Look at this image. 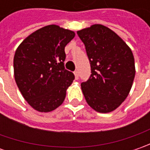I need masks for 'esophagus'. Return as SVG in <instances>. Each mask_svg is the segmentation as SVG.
<instances>
[{
    "label": "esophagus",
    "mask_w": 150,
    "mask_h": 150,
    "mask_svg": "<svg viewBox=\"0 0 150 150\" xmlns=\"http://www.w3.org/2000/svg\"><path fill=\"white\" fill-rule=\"evenodd\" d=\"M74 75H75V78H76V80H78V76H79L78 70L74 71Z\"/></svg>",
    "instance_id": "34e87169"
}]
</instances>
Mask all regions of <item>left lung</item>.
Instances as JSON below:
<instances>
[{
    "instance_id": "8db88e82",
    "label": "left lung",
    "mask_w": 150,
    "mask_h": 150,
    "mask_svg": "<svg viewBox=\"0 0 150 150\" xmlns=\"http://www.w3.org/2000/svg\"><path fill=\"white\" fill-rule=\"evenodd\" d=\"M83 42L91 76L81 83L88 104L98 112L115 110L129 93L135 76L129 47L108 27L95 24L77 32Z\"/></svg>"
}]
</instances>
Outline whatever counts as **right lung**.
I'll return each instance as SVG.
<instances>
[{
  "label": "right lung",
  "mask_w": 150,
  "mask_h": 150,
  "mask_svg": "<svg viewBox=\"0 0 150 150\" xmlns=\"http://www.w3.org/2000/svg\"><path fill=\"white\" fill-rule=\"evenodd\" d=\"M75 37L72 31L49 25L32 33L15 52L14 76L25 100L39 112L60 106L74 74L65 69V47Z\"/></svg>",
  "instance_id": "add662e5"
}]
</instances>
